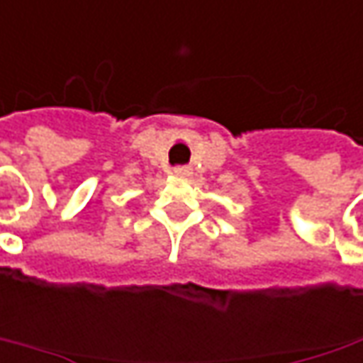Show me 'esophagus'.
I'll list each match as a JSON object with an SVG mask.
<instances>
[{"label": "esophagus", "mask_w": 363, "mask_h": 363, "mask_svg": "<svg viewBox=\"0 0 363 363\" xmlns=\"http://www.w3.org/2000/svg\"><path fill=\"white\" fill-rule=\"evenodd\" d=\"M172 174L179 177V179H186V177L193 174V168H191V166H177V168L172 170Z\"/></svg>", "instance_id": "34e87169"}]
</instances>
